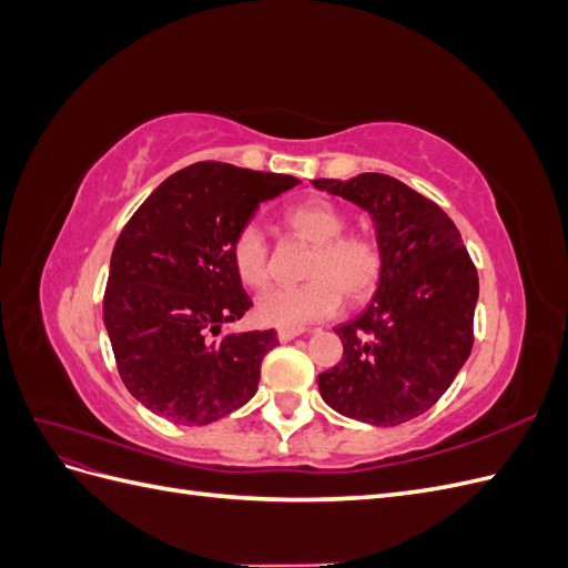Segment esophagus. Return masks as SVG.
Wrapping results in <instances>:
<instances>
[{
    "mask_svg": "<svg viewBox=\"0 0 568 568\" xmlns=\"http://www.w3.org/2000/svg\"><path fill=\"white\" fill-rule=\"evenodd\" d=\"M305 329H298V326H282V329L277 332V338L282 341V343H286V341H291V338H296V336H301Z\"/></svg>",
    "mask_w": 568,
    "mask_h": 568,
    "instance_id": "obj_1",
    "label": "esophagus"
}]
</instances>
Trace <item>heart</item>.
Returning <instances> with one entry per match:
<instances>
[{"instance_id":"1","label":"heart","mask_w":568,"mask_h":568,"mask_svg":"<svg viewBox=\"0 0 568 568\" xmlns=\"http://www.w3.org/2000/svg\"><path fill=\"white\" fill-rule=\"evenodd\" d=\"M282 225L301 242L311 244L298 286H274L257 298L255 315L274 326H303L338 311L341 296L351 305L367 303L382 286L386 255L374 236L353 232L338 205L324 199H305L284 211ZM232 265L248 288H263L270 280V251L261 227L244 225L232 239Z\"/></svg>"}]
</instances>
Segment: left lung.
<instances>
[{"label": "left lung", "instance_id": "1", "mask_svg": "<svg viewBox=\"0 0 568 568\" xmlns=\"http://www.w3.org/2000/svg\"><path fill=\"white\" fill-rule=\"evenodd\" d=\"M374 220L386 255L363 315L336 326L341 363L317 376L324 403L351 419L398 426L438 403L474 346L478 274L455 222L400 180H313Z\"/></svg>", "mask_w": 568, "mask_h": 568}]
</instances>
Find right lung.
<instances>
[{
    "label": "right lung",
    "instance_id": "right-lung-1",
    "mask_svg": "<svg viewBox=\"0 0 568 568\" xmlns=\"http://www.w3.org/2000/svg\"><path fill=\"white\" fill-rule=\"evenodd\" d=\"M298 180L203 161L153 189L120 232L104 324L120 379L153 415L203 426L246 405L277 332L222 334L251 298L232 239Z\"/></svg>",
    "mask_w": 568,
    "mask_h": 568
}]
</instances>
